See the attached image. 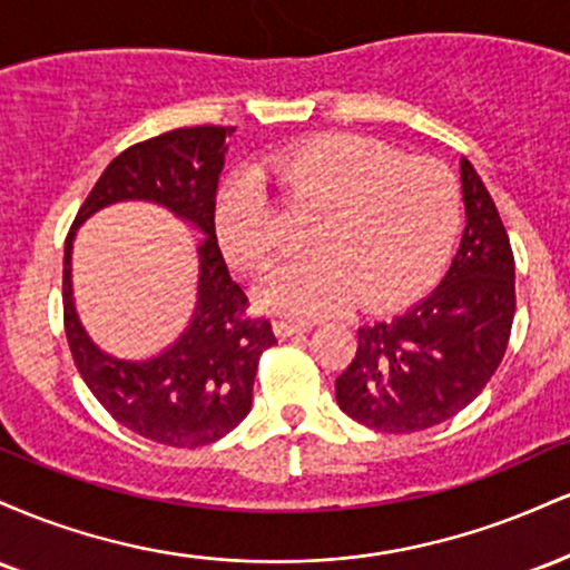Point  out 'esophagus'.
<instances>
[{
	"label": "esophagus",
	"instance_id": "obj_1",
	"mask_svg": "<svg viewBox=\"0 0 570 570\" xmlns=\"http://www.w3.org/2000/svg\"><path fill=\"white\" fill-rule=\"evenodd\" d=\"M273 330H276L278 337H292V335H299V332L311 330V324L292 322V318H276V322H273Z\"/></svg>",
	"mask_w": 570,
	"mask_h": 570
}]
</instances>
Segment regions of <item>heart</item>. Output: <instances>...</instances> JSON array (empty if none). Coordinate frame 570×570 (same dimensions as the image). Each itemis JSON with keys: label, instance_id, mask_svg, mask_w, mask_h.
I'll list each match as a JSON object with an SVG mask.
<instances>
[{"label": "heart", "instance_id": "1", "mask_svg": "<svg viewBox=\"0 0 570 570\" xmlns=\"http://www.w3.org/2000/svg\"><path fill=\"white\" fill-rule=\"evenodd\" d=\"M265 181L292 206L318 214L307 235L311 257L273 267L259 284V305L284 316H326L356 299L362 307L407 303L448 263L461 227V185L442 160L402 158L367 136L322 134L219 185V246L248 273L271 263L281 244Z\"/></svg>", "mask_w": 570, "mask_h": 570}]
</instances>
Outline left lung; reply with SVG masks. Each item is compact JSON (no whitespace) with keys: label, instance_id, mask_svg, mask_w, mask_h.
Masks as SVG:
<instances>
[{"label":"left lung","instance_id":"1","mask_svg":"<svg viewBox=\"0 0 570 570\" xmlns=\"http://www.w3.org/2000/svg\"><path fill=\"white\" fill-rule=\"evenodd\" d=\"M466 227L442 284L394 318L358 326L335 381L340 410L385 434H415L458 415L485 389L514 322V257L493 198L461 160Z\"/></svg>","mask_w":570,"mask_h":570}]
</instances>
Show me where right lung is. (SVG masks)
Returning <instances> with one entry per match:
<instances>
[{"label": "right lung", "mask_w": 570, "mask_h": 570, "mask_svg": "<svg viewBox=\"0 0 570 570\" xmlns=\"http://www.w3.org/2000/svg\"><path fill=\"white\" fill-rule=\"evenodd\" d=\"M233 130L176 128L128 147L98 176L63 248V326L82 381L117 423L168 448H203L230 434L252 410L259 356L276 343L271 322L246 316L248 299L230 278L217 244L214 200L225 139ZM120 199L158 202L207 235L199 247V299L188 330L153 360L104 354L81 330L70 297L73 230Z\"/></svg>", "instance_id": "1"}]
</instances>
